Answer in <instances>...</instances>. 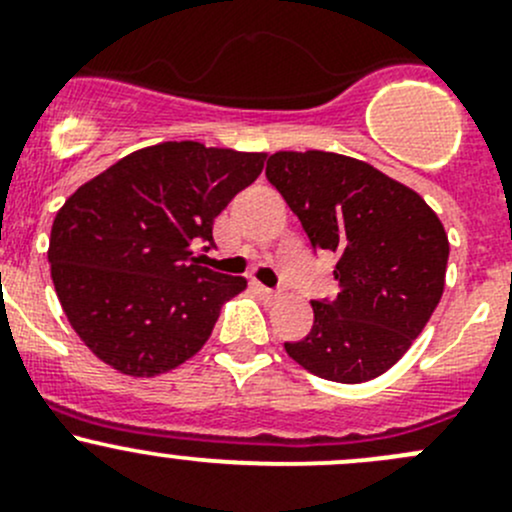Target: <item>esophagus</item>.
<instances>
[{"mask_svg":"<svg viewBox=\"0 0 512 512\" xmlns=\"http://www.w3.org/2000/svg\"><path fill=\"white\" fill-rule=\"evenodd\" d=\"M256 291H258V293H261V296H263V298H276V296H278V293H276V291H273V288L263 286V283H256Z\"/></svg>","mask_w":512,"mask_h":512,"instance_id":"1","label":"esophagus"}]
</instances>
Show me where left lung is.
<instances>
[{"instance_id":"8db88e82","label":"left lung","mask_w":512,"mask_h":512,"mask_svg":"<svg viewBox=\"0 0 512 512\" xmlns=\"http://www.w3.org/2000/svg\"><path fill=\"white\" fill-rule=\"evenodd\" d=\"M266 179L298 216L313 251H333L336 298L311 301L313 326L286 353L313 376L363 383L401 361L433 316L448 236L408 186L331 151H278Z\"/></svg>"}]
</instances>
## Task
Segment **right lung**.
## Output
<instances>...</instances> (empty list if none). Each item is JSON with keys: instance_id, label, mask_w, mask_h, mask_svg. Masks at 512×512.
<instances>
[{"instance_id": "add662e5", "label": "right lung", "mask_w": 512, "mask_h": 512, "mask_svg": "<svg viewBox=\"0 0 512 512\" xmlns=\"http://www.w3.org/2000/svg\"><path fill=\"white\" fill-rule=\"evenodd\" d=\"M266 154L166 141L124 156L59 209L49 263L59 303L89 351L126 376H159L194 356L241 276L194 256L214 219L251 186Z\"/></svg>"}]
</instances>
